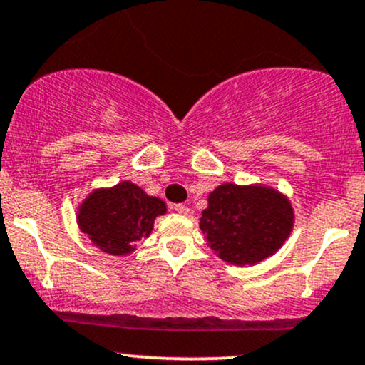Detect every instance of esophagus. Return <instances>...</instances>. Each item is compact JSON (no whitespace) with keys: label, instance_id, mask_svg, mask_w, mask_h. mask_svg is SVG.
I'll return each instance as SVG.
<instances>
[{"label":"esophagus","instance_id":"1","mask_svg":"<svg viewBox=\"0 0 365 365\" xmlns=\"http://www.w3.org/2000/svg\"><path fill=\"white\" fill-rule=\"evenodd\" d=\"M175 211H176V213L185 216V215H189L190 210L185 206V204H175Z\"/></svg>","mask_w":365,"mask_h":365}]
</instances>
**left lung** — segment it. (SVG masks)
<instances>
[{
    "mask_svg": "<svg viewBox=\"0 0 365 365\" xmlns=\"http://www.w3.org/2000/svg\"><path fill=\"white\" fill-rule=\"evenodd\" d=\"M294 225L289 199L265 185L223 183L207 195L201 227L207 246L232 265H256L280 250Z\"/></svg>",
    "mask_w": 365,
    "mask_h": 365,
    "instance_id": "left-lung-1",
    "label": "left lung"
}]
</instances>
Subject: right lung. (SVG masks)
I'll return each instance as SVG.
<instances>
[{
	"mask_svg": "<svg viewBox=\"0 0 365 365\" xmlns=\"http://www.w3.org/2000/svg\"><path fill=\"white\" fill-rule=\"evenodd\" d=\"M166 213V204L131 182L110 189H95L81 202L78 225L91 242L112 256H126L137 250L140 239L149 237L154 220Z\"/></svg>",
	"mask_w": 365,
	"mask_h": 365,
	"instance_id": "obj_1",
	"label": "right lung"
}]
</instances>
